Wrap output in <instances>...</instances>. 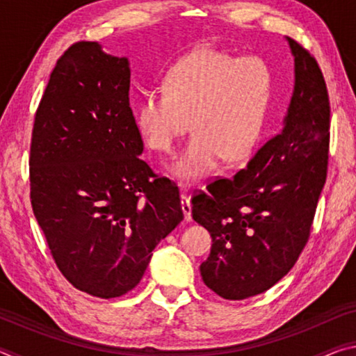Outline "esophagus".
Segmentation results:
<instances>
[{
	"label": "esophagus",
	"mask_w": 356,
	"mask_h": 356,
	"mask_svg": "<svg viewBox=\"0 0 356 356\" xmlns=\"http://www.w3.org/2000/svg\"><path fill=\"white\" fill-rule=\"evenodd\" d=\"M180 204H182L185 220L190 221L191 220V202H190V196L186 195V193H180Z\"/></svg>",
	"instance_id": "obj_1"
}]
</instances>
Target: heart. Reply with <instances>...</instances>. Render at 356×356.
Wrapping results in <instances>:
<instances>
[{
  "instance_id": "heart-1",
  "label": "heart",
  "mask_w": 356,
  "mask_h": 356,
  "mask_svg": "<svg viewBox=\"0 0 356 356\" xmlns=\"http://www.w3.org/2000/svg\"><path fill=\"white\" fill-rule=\"evenodd\" d=\"M272 94L273 70L262 56L200 47L171 65L161 91L141 95L136 127L147 147L170 154L190 120L193 135L170 171L195 182L215 171L225 155L240 160L252 152Z\"/></svg>"
}]
</instances>
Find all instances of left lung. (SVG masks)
I'll return each mask as SVG.
<instances>
[{
    "mask_svg": "<svg viewBox=\"0 0 356 356\" xmlns=\"http://www.w3.org/2000/svg\"><path fill=\"white\" fill-rule=\"evenodd\" d=\"M295 88L284 125L234 177L191 197L193 220L210 232L204 284L226 300L262 293L289 273L308 242L327 180L330 99L316 58L289 39Z\"/></svg>",
    "mask_w": 356,
    "mask_h": 356,
    "instance_id": "8db88e82",
    "label": "left lung"
}]
</instances>
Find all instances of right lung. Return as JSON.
<instances>
[{"label":"right lung","mask_w":356,"mask_h":356,"mask_svg":"<svg viewBox=\"0 0 356 356\" xmlns=\"http://www.w3.org/2000/svg\"><path fill=\"white\" fill-rule=\"evenodd\" d=\"M127 58L76 42L58 59L34 116L29 186L59 272L92 297L131 291L184 218L179 188L141 159Z\"/></svg>","instance_id":"add662e5"}]
</instances>
